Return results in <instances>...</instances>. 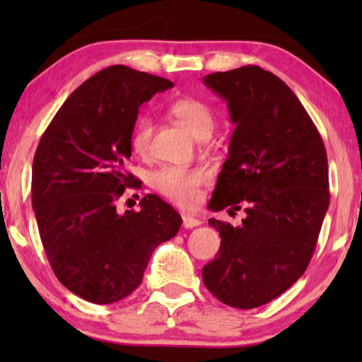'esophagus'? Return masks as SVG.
<instances>
[{
    "mask_svg": "<svg viewBox=\"0 0 362 362\" xmlns=\"http://www.w3.org/2000/svg\"><path fill=\"white\" fill-rule=\"evenodd\" d=\"M182 226H185V229H192V227L201 226V221L191 214H182Z\"/></svg>",
    "mask_w": 362,
    "mask_h": 362,
    "instance_id": "1",
    "label": "esophagus"
}]
</instances>
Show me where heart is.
I'll use <instances>...</instances> for the list:
<instances>
[{
    "instance_id": "obj_1",
    "label": "heart",
    "mask_w": 362,
    "mask_h": 362,
    "mask_svg": "<svg viewBox=\"0 0 362 362\" xmlns=\"http://www.w3.org/2000/svg\"><path fill=\"white\" fill-rule=\"evenodd\" d=\"M170 112L191 130L196 136L209 135L214 127V117L204 102L194 97H181L171 103ZM153 120L143 115L136 120L132 130L130 143L133 151L146 155L151 145ZM209 181V173L201 166H165L151 177L153 187L180 206H192L199 199V187Z\"/></svg>"
}]
</instances>
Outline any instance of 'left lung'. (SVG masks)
I'll return each mask as SVG.
<instances>
[{
	"mask_svg": "<svg viewBox=\"0 0 362 362\" xmlns=\"http://www.w3.org/2000/svg\"><path fill=\"white\" fill-rule=\"evenodd\" d=\"M202 81L235 123L211 209L247 214L239 227L209 219L221 249L202 281L232 308H257L288 290L313 257L329 206L328 158L305 107L272 72L244 66Z\"/></svg>",
	"mask_w": 362,
	"mask_h": 362,
	"instance_id": "left-lung-1",
	"label": "left lung"
}]
</instances>
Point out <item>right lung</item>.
Listing matches in <instances>:
<instances>
[{"label": "right lung", "instance_id": "add662e5", "mask_svg": "<svg viewBox=\"0 0 362 362\" xmlns=\"http://www.w3.org/2000/svg\"><path fill=\"white\" fill-rule=\"evenodd\" d=\"M173 82L127 66L87 78L54 115L33 161V209L59 281L97 305L141 284L153 250L180 230L181 216L148 194L140 211L115 202L141 182L125 171L138 108Z\"/></svg>", "mask_w": 362, "mask_h": 362}]
</instances>
